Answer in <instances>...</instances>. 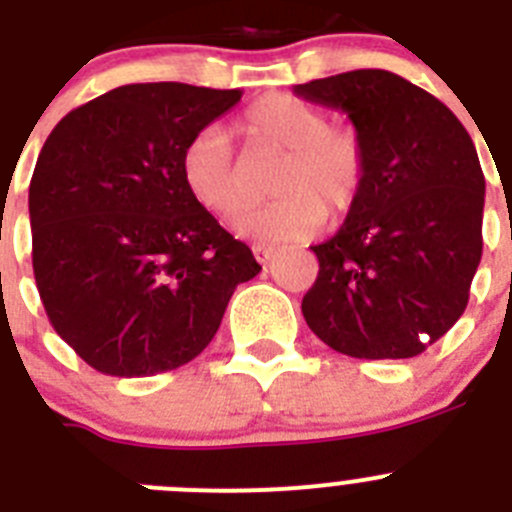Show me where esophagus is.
I'll return each instance as SVG.
<instances>
[{
	"label": "esophagus",
	"instance_id": "esophagus-1",
	"mask_svg": "<svg viewBox=\"0 0 512 512\" xmlns=\"http://www.w3.org/2000/svg\"><path fill=\"white\" fill-rule=\"evenodd\" d=\"M253 256L259 259V264H269V261L277 256V248L266 246V243H256V246H253Z\"/></svg>",
	"mask_w": 512,
	"mask_h": 512
}]
</instances>
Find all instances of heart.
<instances>
[{"label":"heart","mask_w":512,"mask_h":512,"mask_svg":"<svg viewBox=\"0 0 512 512\" xmlns=\"http://www.w3.org/2000/svg\"><path fill=\"white\" fill-rule=\"evenodd\" d=\"M251 153L282 156L271 205L243 215L235 230L243 238L289 243L310 238L325 217L341 215L359 200L366 176V146L354 125L330 122L318 104L295 94L271 92L251 102L233 122ZM184 189L202 210L235 220L248 207L243 166L230 135L207 125L189 140L179 161Z\"/></svg>","instance_id":"1"}]
</instances>
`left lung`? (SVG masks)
<instances>
[{"label":"left lung","mask_w":512,"mask_h":512,"mask_svg":"<svg viewBox=\"0 0 512 512\" xmlns=\"http://www.w3.org/2000/svg\"><path fill=\"white\" fill-rule=\"evenodd\" d=\"M366 146L359 200L320 246L302 297L315 336L354 359H410L461 318L482 259L485 174L454 112L382 69L297 84Z\"/></svg>","instance_id":"obj_1"}]
</instances>
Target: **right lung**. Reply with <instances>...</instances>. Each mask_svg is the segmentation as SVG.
Wrapping results in <instances>:
<instances>
[{
  "instance_id": "right-lung-1",
  "label": "right lung",
  "mask_w": 512,
  "mask_h": 512,
  "mask_svg": "<svg viewBox=\"0 0 512 512\" xmlns=\"http://www.w3.org/2000/svg\"><path fill=\"white\" fill-rule=\"evenodd\" d=\"M241 89L158 81L81 104L30 182L33 271L58 336L97 372L151 377L205 351L261 271L184 189L182 151Z\"/></svg>"
}]
</instances>
